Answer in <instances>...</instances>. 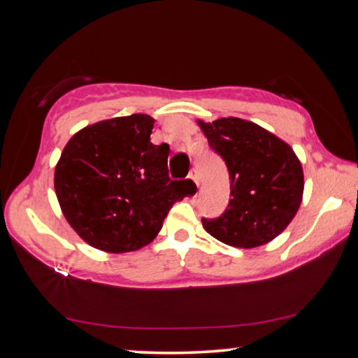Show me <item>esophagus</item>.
<instances>
[{
	"instance_id": "esophagus-1",
	"label": "esophagus",
	"mask_w": 358,
	"mask_h": 358,
	"mask_svg": "<svg viewBox=\"0 0 358 358\" xmlns=\"http://www.w3.org/2000/svg\"><path fill=\"white\" fill-rule=\"evenodd\" d=\"M187 177H189L194 181V183L199 186V173H197L196 169H191V172H189V175H187Z\"/></svg>"
}]
</instances>
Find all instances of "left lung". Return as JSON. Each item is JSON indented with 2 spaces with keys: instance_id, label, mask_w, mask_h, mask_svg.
Returning <instances> with one entry per match:
<instances>
[{
  "instance_id": "obj_1",
  "label": "left lung",
  "mask_w": 358,
  "mask_h": 358,
  "mask_svg": "<svg viewBox=\"0 0 358 358\" xmlns=\"http://www.w3.org/2000/svg\"><path fill=\"white\" fill-rule=\"evenodd\" d=\"M210 148L226 162L227 208L202 217L207 232L222 243L256 248L278 237L301 203L303 169L286 142L241 118L199 121Z\"/></svg>"
}]
</instances>
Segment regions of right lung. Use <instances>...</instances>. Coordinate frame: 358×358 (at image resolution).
<instances>
[{
  "mask_svg": "<svg viewBox=\"0 0 358 358\" xmlns=\"http://www.w3.org/2000/svg\"><path fill=\"white\" fill-rule=\"evenodd\" d=\"M143 113L88 126L66 145L55 169L58 202L71 227L98 250L148 245L191 180L169 177L167 143L153 145Z\"/></svg>",
  "mask_w": 358,
  "mask_h": 358,
  "instance_id": "add662e5",
  "label": "right lung"
}]
</instances>
